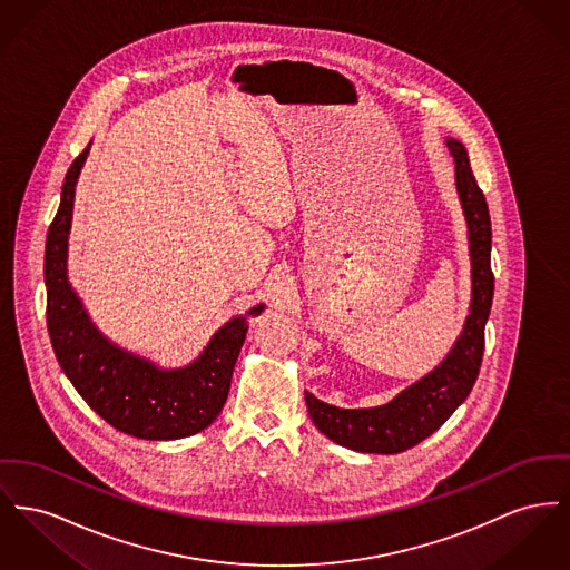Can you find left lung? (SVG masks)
Listing matches in <instances>:
<instances>
[{"instance_id": "obj_1", "label": "left lung", "mask_w": 570, "mask_h": 570, "mask_svg": "<svg viewBox=\"0 0 570 570\" xmlns=\"http://www.w3.org/2000/svg\"><path fill=\"white\" fill-rule=\"evenodd\" d=\"M445 146L454 159V180L468 222L471 261V303L463 332L443 362L420 381L381 406L342 409L305 392L307 413L314 426L334 443L366 454H399L436 429L465 402L478 379L484 353V325L493 303L491 271V217L482 189L469 166L468 150L448 137Z\"/></svg>"}]
</instances>
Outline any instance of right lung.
I'll use <instances>...</instances> for the list:
<instances>
[{
  "label": "right lung",
  "mask_w": 570,
  "mask_h": 570,
  "mask_svg": "<svg viewBox=\"0 0 570 570\" xmlns=\"http://www.w3.org/2000/svg\"><path fill=\"white\" fill-rule=\"evenodd\" d=\"M90 146L92 141L68 168L60 208L45 245L47 330L58 364L79 396L116 431L150 441L196 435L222 413L249 327L247 321L258 316L265 303L224 323L200 355L180 368H164L114 344L92 323L68 279L75 187Z\"/></svg>",
  "instance_id": "1"
}]
</instances>
